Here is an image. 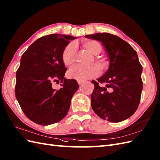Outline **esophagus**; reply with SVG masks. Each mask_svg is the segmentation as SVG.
Wrapping results in <instances>:
<instances>
[{
    "mask_svg": "<svg viewBox=\"0 0 160 160\" xmlns=\"http://www.w3.org/2000/svg\"><path fill=\"white\" fill-rule=\"evenodd\" d=\"M77 82H78V83H79V85H81L84 82V81H81V80H78Z\"/></svg>",
    "mask_w": 160,
    "mask_h": 160,
    "instance_id": "34e87169",
    "label": "esophagus"
}]
</instances>
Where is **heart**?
<instances>
[{"instance_id":"obj_1","label":"heart","mask_w":160,"mask_h":160,"mask_svg":"<svg viewBox=\"0 0 160 160\" xmlns=\"http://www.w3.org/2000/svg\"><path fill=\"white\" fill-rule=\"evenodd\" d=\"M83 46L93 55L96 56L94 61L96 64H91L88 66L77 65L71 68L68 71L69 77L77 80H85L96 76L99 72V68L103 71L107 68L108 61L106 58L98 56L102 48L98 42L88 40L83 42ZM77 45L74 42L69 43L65 47L62 54V59L64 64L67 67H71L76 61Z\"/></svg>"}]
</instances>
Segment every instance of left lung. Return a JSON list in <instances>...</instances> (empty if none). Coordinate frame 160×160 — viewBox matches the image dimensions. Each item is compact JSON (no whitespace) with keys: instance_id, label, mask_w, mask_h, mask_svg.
<instances>
[{"instance_id":"1","label":"left lung","mask_w":160,"mask_h":160,"mask_svg":"<svg viewBox=\"0 0 160 160\" xmlns=\"http://www.w3.org/2000/svg\"><path fill=\"white\" fill-rule=\"evenodd\" d=\"M85 37L102 42L109 57V68L98 81H92V108L95 113L111 122L129 118L137 110L142 90V67L132 47L118 36L96 33ZM106 83L103 87L100 84Z\"/></svg>"}]
</instances>
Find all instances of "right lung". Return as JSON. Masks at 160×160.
<instances>
[{
  "label": "right lung",
  "mask_w": 160,
  "mask_h": 160,
  "mask_svg": "<svg viewBox=\"0 0 160 160\" xmlns=\"http://www.w3.org/2000/svg\"><path fill=\"white\" fill-rule=\"evenodd\" d=\"M77 37L61 34L42 37L23 53L16 72L15 97L30 120L42 126L57 123L67 115L74 93L75 79L64 78L67 68L62 54L70 40ZM62 82L56 90L53 82Z\"/></svg>",
  "instance_id": "add662e5"
}]
</instances>
